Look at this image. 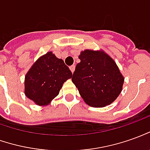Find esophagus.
Masks as SVG:
<instances>
[{"label":"esophagus","instance_id":"obj_1","mask_svg":"<svg viewBox=\"0 0 150 150\" xmlns=\"http://www.w3.org/2000/svg\"><path fill=\"white\" fill-rule=\"evenodd\" d=\"M70 70H71V72L73 73V72H74V70H75V65H72V66H70Z\"/></svg>","mask_w":150,"mask_h":150}]
</instances>
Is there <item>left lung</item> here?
<instances>
[{"instance_id":"left-lung-1","label":"left lung","mask_w":150,"mask_h":150,"mask_svg":"<svg viewBox=\"0 0 150 150\" xmlns=\"http://www.w3.org/2000/svg\"><path fill=\"white\" fill-rule=\"evenodd\" d=\"M78 59L72 81L86 104L96 108L112 104L124 83L116 62L102 50H82Z\"/></svg>"}]
</instances>
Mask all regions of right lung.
<instances>
[{
    "label": "right lung",
    "mask_w": 150,
    "mask_h": 150,
    "mask_svg": "<svg viewBox=\"0 0 150 150\" xmlns=\"http://www.w3.org/2000/svg\"><path fill=\"white\" fill-rule=\"evenodd\" d=\"M72 72L61 59L49 51L36 60L24 79V94L37 105L46 106L59 93Z\"/></svg>",
    "instance_id": "obj_1"
}]
</instances>
